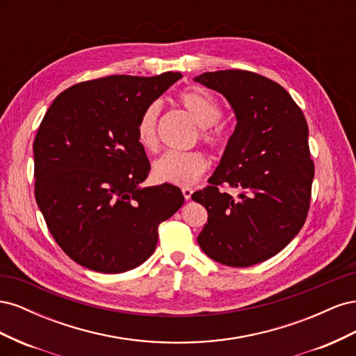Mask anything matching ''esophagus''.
Segmentation results:
<instances>
[{"label":"esophagus","mask_w":356,"mask_h":356,"mask_svg":"<svg viewBox=\"0 0 356 356\" xmlns=\"http://www.w3.org/2000/svg\"><path fill=\"white\" fill-rule=\"evenodd\" d=\"M182 195H184V199H186V200H190V199H191V195H193V188L184 187V188H182Z\"/></svg>","instance_id":"1"}]
</instances>
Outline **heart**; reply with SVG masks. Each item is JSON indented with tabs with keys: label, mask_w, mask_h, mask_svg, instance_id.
Instances as JSON below:
<instances>
[{
	"label": "heart",
	"mask_w": 356,
	"mask_h": 356,
	"mask_svg": "<svg viewBox=\"0 0 356 356\" xmlns=\"http://www.w3.org/2000/svg\"><path fill=\"white\" fill-rule=\"evenodd\" d=\"M177 102L187 111L193 122L200 126V139L213 149H221L227 141L224 126L218 122L222 108L220 101L209 92L191 88L177 96ZM157 105H149L136 123V141L143 149H157ZM208 159L200 152H170L154 161L153 177L159 182L174 186H193L207 172Z\"/></svg>",
	"instance_id": "heart-1"
}]
</instances>
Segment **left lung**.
I'll use <instances>...</instances> for the list:
<instances>
[{
	"label": "left lung",
	"instance_id": "1",
	"mask_svg": "<svg viewBox=\"0 0 356 356\" xmlns=\"http://www.w3.org/2000/svg\"><path fill=\"white\" fill-rule=\"evenodd\" d=\"M195 81L221 93L238 122L211 186L191 196L208 211L197 242L224 266L258 264L282 251L307 217L315 166L306 118L281 84L260 74L225 70ZM222 184L238 197L221 193Z\"/></svg>",
	"mask_w": 356,
	"mask_h": 356
}]
</instances>
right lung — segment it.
Listing matches in <instances>:
<instances>
[{
	"label": "right lung",
	"mask_w": 356,
	"mask_h": 356,
	"mask_svg": "<svg viewBox=\"0 0 356 356\" xmlns=\"http://www.w3.org/2000/svg\"><path fill=\"white\" fill-rule=\"evenodd\" d=\"M181 72L110 75L53 101L34 141L35 200L71 260L99 273L143 264L157 229L184 203L178 187H141L149 172L136 123Z\"/></svg>",
	"instance_id": "1"
}]
</instances>
